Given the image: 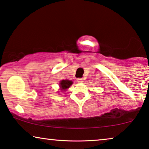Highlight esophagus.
Returning <instances> with one entry per match:
<instances>
[{
    "label": "esophagus",
    "mask_w": 149,
    "mask_h": 149,
    "mask_svg": "<svg viewBox=\"0 0 149 149\" xmlns=\"http://www.w3.org/2000/svg\"><path fill=\"white\" fill-rule=\"evenodd\" d=\"M83 81H84V79L83 78H77V81H78L79 83L83 82Z\"/></svg>",
    "instance_id": "esophagus-1"
}]
</instances>
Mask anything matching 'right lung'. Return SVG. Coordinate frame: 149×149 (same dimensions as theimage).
Instances as JSON below:
<instances>
[{
  "instance_id": "1",
  "label": "right lung",
  "mask_w": 149,
  "mask_h": 149,
  "mask_svg": "<svg viewBox=\"0 0 149 149\" xmlns=\"http://www.w3.org/2000/svg\"><path fill=\"white\" fill-rule=\"evenodd\" d=\"M72 81L68 80V79H65V80H62L60 83V87L63 90L68 88L72 84Z\"/></svg>"
}]
</instances>
